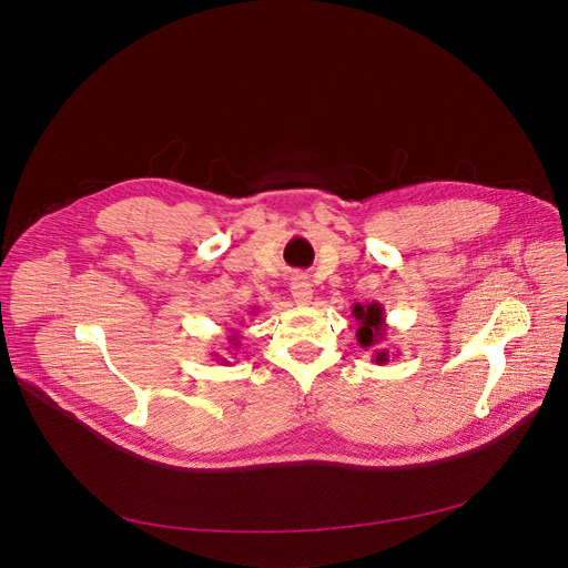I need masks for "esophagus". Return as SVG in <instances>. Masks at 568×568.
I'll use <instances>...</instances> for the list:
<instances>
[{
    "label": "esophagus",
    "mask_w": 568,
    "mask_h": 568,
    "mask_svg": "<svg viewBox=\"0 0 568 568\" xmlns=\"http://www.w3.org/2000/svg\"><path fill=\"white\" fill-rule=\"evenodd\" d=\"M290 292H292L294 304H298V306H308V304H311V298H313V285L308 283L306 276H296L294 283L290 285Z\"/></svg>",
    "instance_id": "esophagus-1"
}]
</instances>
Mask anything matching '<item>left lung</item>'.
<instances>
[{
    "label": "left lung",
    "mask_w": 568,
    "mask_h": 568,
    "mask_svg": "<svg viewBox=\"0 0 568 568\" xmlns=\"http://www.w3.org/2000/svg\"><path fill=\"white\" fill-rule=\"evenodd\" d=\"M352 315L358 322V331H356L358 345L363 349H374L372 361L376 365H386L390 361V352L386 347H379L386 339V328H388L384 306L376 304V301H372V304H356L352 308Z\"/></svg>",
    "instance_id": "1"
}]
</instances>
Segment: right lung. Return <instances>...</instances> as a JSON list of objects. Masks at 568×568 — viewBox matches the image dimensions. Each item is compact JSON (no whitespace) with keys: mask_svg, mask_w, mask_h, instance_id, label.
Masks as SVG:
<instances>
[{"mask_svg":"<svg viewBox=\"0 0 568 568\" xmlns=\"http://www.w3.org/2000/svg\"><path fill=\"white\" fill-rule=\"evenodd\" d=\"M231 339H233V343H231V345H233V349H237V347H240V335H237V331H235V335H233ZM221 363H229V361L221 358Z\"/></svg>","mask_w":568,"mask_h":568,"instance_id":"add662e5","label":"right lung"}]
</instances>
